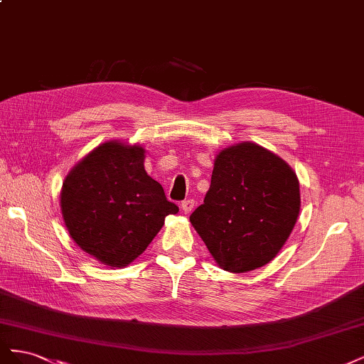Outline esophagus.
Listing matches in <instances>:
<instances>
[{"mask_svg": "<svg viewBox=\"0 0 364 364\" xmlns=\"http://www.w3.org/2000/svg\"><path fill=\"white\" fill-rule=\"evenodd\" d=\"M194 205H196V202L193 200V199H186V200H183L182 202V211L185 213V214H190L193 209H194Z\"/></svg>", "mask_w": 364, "mask_h": 364, "instance_id": "1", "label": "esophagus"}]
</instances>
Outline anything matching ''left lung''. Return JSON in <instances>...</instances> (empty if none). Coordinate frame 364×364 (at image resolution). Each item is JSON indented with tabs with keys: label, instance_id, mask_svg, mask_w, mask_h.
Returning <instances> with one entry per match:
<instances>
[{
	"label": "left lung",
	"instance_id": "1",
	"mask_svg": "<svg viewBox=\"0 0 364 364\" xmlns=\"http://www.w3.org/2000/svg\"><path fill=\"white\" fill-rule=\"evenodd\" d=\"M299 208L294 171L272 151L245 142L218 153L211 186L190 222L220 267L243 273L277 257Z\"/></svg>",
	"mask_w": 364,
	"mask_h": 364
}]
</instances>
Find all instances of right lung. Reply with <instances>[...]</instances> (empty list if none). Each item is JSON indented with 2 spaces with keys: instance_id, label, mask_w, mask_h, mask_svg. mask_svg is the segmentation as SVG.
<instances>
[{
  "instance_id": "obj_1",
  "label": "right lung",
  "mask_w": 364,
  "mask_h": 364,
  "mask_svg": "<svg viewBox=\"0 0 364 364\" xmlns=\"http://www.w3.org/2000/svg\"><path fill=\"white\" fill-rule=\"evenodd\" d=\"M65 225L77 246L111 267L147 249L179 208L144 170V149L106 142L67 176L60 194Z\"/></svg>"
}]
</instances>
